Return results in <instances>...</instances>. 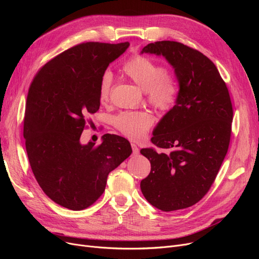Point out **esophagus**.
Wrapping results in <instances>:
<instances>
[{
  "label": "esophagus",
  "instance_id": "obj_1",
  "mask_svg": "<svg viewBox=\"0 0 259 259\" xmlns=\"http://www.w3.org/2000/svg\"><path fill=\"white\" fill-rule=\"evenodd\" d=\"M131 147H132V152H133V155H138L140 153V149L139 147L135 145V144H131Z\"/></svg>",
  "mask_w": 259,
  "mask_h": 259
}]
</instances>
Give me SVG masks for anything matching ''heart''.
Segmentation results:
<instances>
[{
  "mask_svg": "<svg viewBox=\"0 0 259 259\" xmlns=\"http://www.w3.org/2000/svg\"><path fill=\"white\" fill-rule=\"evenodd\" d=\"M126 75L146 91L147 100L158 110L167 111L175 103L178 86L172 73L164 70L159 64L143 56H135L122 67ZM112 74L106 71L100 83V101L103 104L110 99ZM154 121L148 111H125L113 119L114 127L130 140H141Z\"/></svg>",
  "mask_w": 259,
  "mask_h": 259,
  "instance_id": "b5f03b06",
  "label": "heart"
}]
</instances>
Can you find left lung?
Instances as JSON below:
<instances>
[{
  "mask_svg": "<svg viewBox=\"0 0 259 259\" xmlns=\"http://www.w3.org/2000/svg\"><path fill=\"white\" fill-rule=\"evenodd\" d=\"M142 53L164 57L174 68L180 90L151 139L170 152L141 150L151 164L141 190L161 211L185 209L207 194L220 171L230 144L232 103L216 66L198 50L160 40L145 46Z\"/></svg>",
  "mask_w": 259,
  "mask_h": 259,
  "instance_id": "obj_1",
  "label": "left lung"
}]
</instances>
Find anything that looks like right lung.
I'll use <instances>...</instances> for the list:
<instances>
[{
    "mask_svg": "<svg viewBox=\"0 0 259 259\" xmlns=\"http://www.w3.org/2000/svg\"><path fill=\"white\" fill-rule=\"evenodd\" d=\"M129 45L78 44L46 63L29 87L24 118L27 155L44 193L64 208L90 207L104 193L108 174L132 153L130 143L115 134L103 135L99 146L79 141L88 115L100 109L103 74Z\"/></svg>",
    "mask_w": 259,
    "mask_h": 259,
    "instance_id": "add662e5",
    "label": "right lung"
}]
</instances>
